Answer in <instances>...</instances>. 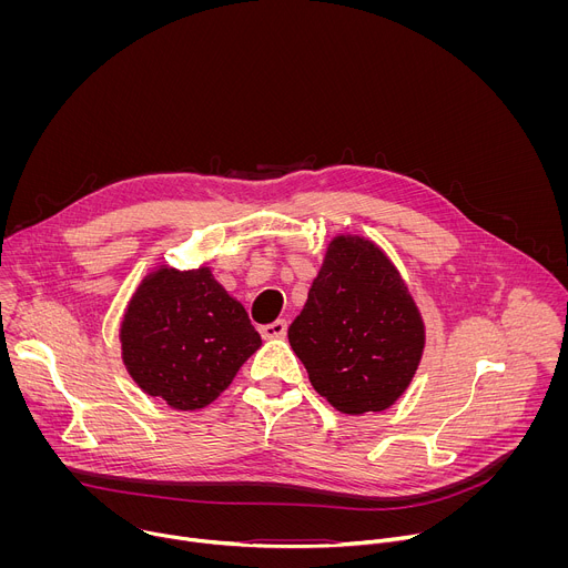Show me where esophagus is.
I'll use <instances>...</instances> for the list:
<instances>
[{"instance_id":"obj_1","label":"esophagus","mask_w":568,"mask_h":568,"mask_svg":"<svg viewBox=\"0 0 568 568\" xmlns=\"http://www.w3.org/2000/svg\"><path fill=\"white\" fill-rule=\"evenodd\" d=\"M261 335H263V339H283L287 335V323L283 318H278V321L270 323V326H263Z\"/></svg>"}]
</instances>
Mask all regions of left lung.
I'll list each match as a JSON object with an SVG mask.
<instances>
[{
	"mask_svg": "<svg viewBox=\"0 0 568 568\" xmlns=\"http://www.w3.org/2000/svg\"><path fill=\"white\" fill-rule=\"evenodd\" d=\"M314 390L348 416L384 412L412 384L425 321L397 267L362 235H335L287 331Z\"/></svg>",
	"mask_w": 568,
	"mask_h": 568,
	"instance_id": "1",
	"label": "left lung"
}]
</instances>
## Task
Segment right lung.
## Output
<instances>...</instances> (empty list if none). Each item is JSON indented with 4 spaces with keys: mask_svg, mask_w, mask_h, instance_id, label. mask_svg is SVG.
<instances>
[{
    "mask_svg": "<svg viewBox=\"0 0 568 568\" xmlns=\"http://www.w3.org/2000/svg\"><path fill=\"white\" fill-rule=\"evenodd\" d=\"M119 339L136 386L178 412L204 409L263 344L206 265L154 267L125 307Z\"/></svg>",
    "mask_w": 568,
    "mask_h": 568,
    "instance_id": "add662e5",
    "label": "right lung"
}]
</instances>
